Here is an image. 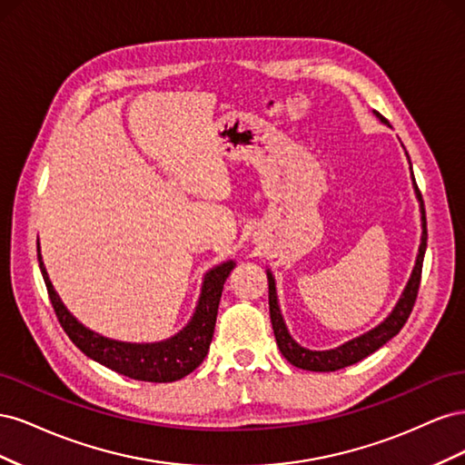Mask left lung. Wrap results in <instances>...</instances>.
Returning <instances> with one entry per match:
<instances>
[{"label":"left lung","instance_id":"1","mask_svg":"<svg viewBox=\"0 0 465 465\" xmlns=\"http://www.w3.org/2000/svg\"><path fill=\"white\" fill-rule=\"evenodd\" d=\"M378 118L384 124H388V120L380 114H378ZM407 159H410V154H407ZM410 164H411V161H410ZM411 180H413L417 200L420 203V227H423V236H420V246H419V254H417L413 273H411L410 281H407V285L401 292L396 308H393L391 314L374 330L362 333V335L355 337V340H351V341L335 347V349H330V351H311L306 347H301L291 337L285 322H283V316H281L277 292H275V279H273L272 272L267 270V281H270V316H272L275 341L279 345L281 355H283L297 369L312 371V372H333V371L351 367V364H355V362L362 361L364 357L372 355L374 351H378L384 343H388L391 337L398 335L400 330L405 326V322H407V318H410V314L413 311V304L417 301V292H419V285H420V272H423V258H425V250H427L425 203H423V198H420V192L417 188L413 168H411Z\"/></svg>","mask_w":465,"mask_h":465}]
</instances>
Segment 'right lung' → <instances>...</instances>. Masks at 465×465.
Here are the masks:
<instances>
[{"instance_id":"1","label":"right lung","mask_w":465,"mask_h":465,"mask_svg":"<svg viewBox=\"0 0 465 465\" xmlns=\"http://www.w3.org/2000/svg\"><path fill=\"white\" fill-rule=\"evenodd\" d=\"M38 263L54 312L58 316L64 331L69 335V340L87 357L104 364L106 369L134 380H142V382H174V380L184 378L200 367L209 351V343L213 340L223 285L234 267V262L229 260L207 272L200 302L195 306L192 320L184 330L173 335L171 340L159 343H125L108 340V337L98 335L79 323L64 306L58 292L54 291L46 267L42 263L40 250Z\"/></svg>"}]
</instances>
